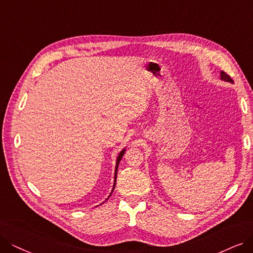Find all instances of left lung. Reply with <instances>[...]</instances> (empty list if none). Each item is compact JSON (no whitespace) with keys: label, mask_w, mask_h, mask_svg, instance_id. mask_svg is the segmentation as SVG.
I'll return each instance as SVG.
<instances>
[{"label":"left lung","mask_w":253,"mask_h":253,"mask_svg":"<svg viewBox=\"0 0 253 253\" xmlns=\"http://www.w3.org/2000/svg\"><path fill=\"white\" fill-rule=\"evenodd\" d=\"M220 79L225 81V82H229V83H234V81H232V79L224 72H221L220 73Z\"/></svg>","instance_id":"left-lung-1"}]
</instances>
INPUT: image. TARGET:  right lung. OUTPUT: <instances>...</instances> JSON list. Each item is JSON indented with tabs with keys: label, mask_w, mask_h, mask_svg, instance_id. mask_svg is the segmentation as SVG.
Returning <instances> with one entry per match:
<instances>
[{
	"label": "right lung",
	"mask_w": 253,
	"mask_h": 253,
	"mask_svg": "<svg viewBox=\"0 0 253 253\" xmlns=\"http://www.w3.org/2000/svg\"><path fill=\"white\" fill-rule=\"evenodd\" d=\"M125 151H126V148H124L123 150L120 151L119 153V155H118V157H117V161H116V166H115V175H114V185H113V189H112V192H113V190H114V188H115V184H116V177H117V169H118V165H119V162H120V160L123 159V157H124V155H125ZM112 192H111L110 193V195H109V197L111 196V194H112ZM108 197V198H109ZM107 198V199H108ZM106 199V200H107Z\"/></svg>",
	"instance_id": "right-lung-1"
}]
</instances>
